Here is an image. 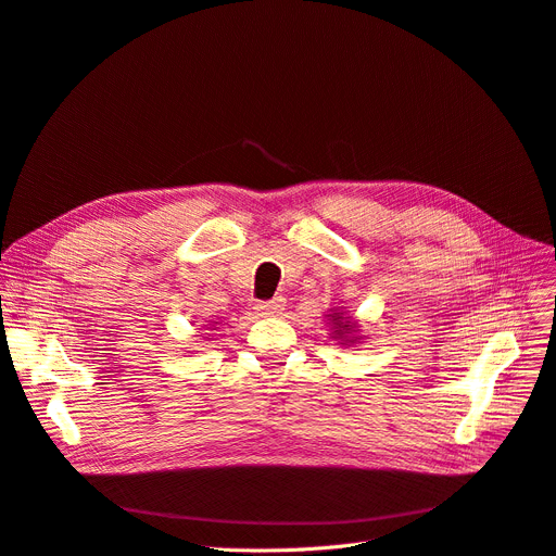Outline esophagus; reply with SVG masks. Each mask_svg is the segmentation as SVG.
I'll return each instance as SVG.
<instances>
[{"mask_svg":"<svg viewBox=\"0 0 556 556\" xmlns=\"http://www.w3.org/2000/svg\"><path fill=\"white\" fill-rule=\"evenodd\" d=\"M254 308H256L258 316H279V313L283 311V300L275 298L270 302H258Z\"/></svg>","mask_w":556,"mask_h":556,"instance_id":"34e87169","label":"esophagus"}]
</instances>
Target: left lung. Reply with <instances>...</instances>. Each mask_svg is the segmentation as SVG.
<instances>
[{"mask_svg": "<svg viewBox=\"0 0 556 556\" xmlns=\"http://www.w3.org/2000/svg\"><path fill=\"white\" fill-rule=\"evenodd\" d=\"M331 325V338L333 341H338V345L341 348H350V345H356L361 343V327L358 323L350 316L345 306H331L327 311L325 316Z\"/></svg>", "mask_w": 556, "mask_h": 556, "instance_id": "left-lung-1", "label": "left lung"}]
</instances>
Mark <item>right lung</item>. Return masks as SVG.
<instances>
[{"mask_svg": "<svg viewBox=\"0 0 556 556\" xmlns=\"http://www.w3.org/2000/svg\"><path fill=\"white\" fill-rule=\"evenodd\" d=\"M206 323L211 325V327H206V325H204V329H206V331H213L215 327H218V325H220V323H211V320H206Z\"/></svg>", "mask_w": 556, "mask_h": 556, "instance_id": "1", "label": "right lung"}]
</instances>
